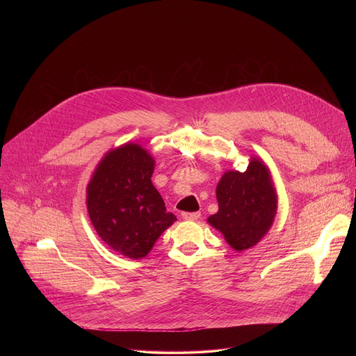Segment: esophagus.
Instances as JSON below:
<instances>
[{
    "mask_svg": "<svg viewBox=\"0 0 356 356\" xmlns=\"http://www.w3.org/2000/svg\"><path fill=\"white\" fill-rule=\"evenodd\" d=\"M181 217H183L184 220H188V221H195V220H198V218L201 217V213H200V211H194V213H183V214H181Z\"/></svg>",
    "mask_w": 356,
    "mask_h": 356,
    "instance_id": "esophagus-1",
    "label": "esophagus"
}]
</instances>
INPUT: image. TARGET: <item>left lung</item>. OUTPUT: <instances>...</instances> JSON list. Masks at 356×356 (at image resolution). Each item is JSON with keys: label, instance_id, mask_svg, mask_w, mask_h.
<instances>
[{"label": "left lung", "instance_id": "1", "mask_svg": "<svg viewBox=\"0 0 356 356\" xmlns=\"http://www.w3.org/2000/svg\"><path fill=\"white\" fill-rule=\"evenodd\" d=\"M217 200L218 213L209 222L235 250L257 245L273 224L276 194L266 166L258 159H252L243 173H224Z\"/></svg>", "mask_w": 356, "mask_h": 356}]
</instances>
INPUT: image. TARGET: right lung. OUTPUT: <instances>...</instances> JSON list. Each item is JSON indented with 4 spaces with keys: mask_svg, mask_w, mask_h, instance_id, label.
I'll return each mask as SVG.
<instances>
[{
    "mask_svg": "<svg viewBox=\"0 0 356 356\" xmlns=\"http://www.w3.org/2000/svg\"><path fill=\"white\" fill-rule=\"evenodd\" d=\"M154 159L127 143L98 165L87 186V209L99 238L127 258L146 257L161 234L176 221L152 184Z\"/></svg>",
    "mask_w": 356,
    "mask_h": 356,
    "instance_id": "add662e5",
    "label": "right lung"
}]
</instances>
